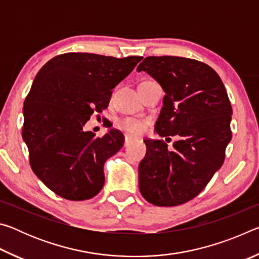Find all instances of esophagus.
Instances as JSON below:
<instances>
[{
    "mask_svg": "<svg viewBox=\"0 0 259 259\" xmlns=\"http://www.w3.org/2000/svg\"><path fill=\"white\" fill-rule=\"evenodd\" d=\"M131 140H133V138H131L130 136L126 135V136H125V138H124V147H126V146L129 145V144L131 143Z\"/></svg>",
    "mask_w": 259,
    "mask_h": 259,
    "instance_id": "obj_1",
    "label": "esophagus"
}]
</instances>
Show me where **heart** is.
Masks as SVG:
<instances>
[{
    "instance_id": "heart-1",
    "label": "heart",
    "mask_w": 259,
    "mask_h": 259,
    "mask_svg": "<svg viewBox=\"0 0 259 259\" xmlns=\"http://www.w3.org/2000/svg\"><path fill=\"white\" fill-rule=\"evenodd\" d=\"M146 125L147 123L145 121L134 119V117H125V119L117 121V126L131 135H140L144 133Z\"/></svg>"
}]
</instances>
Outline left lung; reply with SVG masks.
I'll return each mask as SVG.
<instances>
[{
    "label": "left lung",
    "instance_id": "left-lung-1",
    "mask_svg": "<svg viewBox=\"0 0 259 259\" xmlns=\"http://www.w3.org/2000/svg\"><path fill=\"white\" fill-rule=\"evenodd\" d=\"M146 72L163 89V106L155 123L161 137L176 136L172 150L162 140L145 139L139 163V191L157 207L195 198L221 169L232 138V107L224 83L213 69L184 57H147Z\"/></svg>",
    "mask_w": 259,
    "mask_h": 259
}]
</instances>
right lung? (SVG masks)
I'll list each match as a JSON object with an SVG mask.
<instances>
[{
	"instance_id": "add662e5",
	"label": "right lung",
	"mask_w": 259,
	"mask_h": 259,
	"mask_svg": "<svg viewBox=\"0 0 259 259\" xmlns=\"http://www.w3.org/2000/svg\"><path fill=\"white\" fill-rule=\"evenodd\" d=\"M143 57L114 58L71 52L48 61L25 99L23 139L37 178L61 198H94L105 182L104 163L123 146L119 130L96 138L84 125L109 104L112 90Z\"/></svg>"
}]
</instances>
